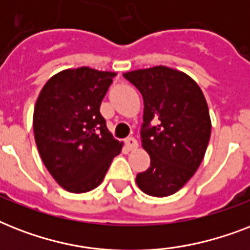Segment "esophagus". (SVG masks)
Here are the masks:
<instances>
[{
  "instance_id": "1",
  "label": "esophagus",
  "mask_w": 250,
  "mask_h": 250,
  "mask_svg": "<svg viewBox=\"0 0 250 250\" xmlns=\"http://www.w3.org/2000/svg\"><path fill=\"white\" fill-rule=\"evenodd\" d=\"M125 148H127V150H135V149L139 146L137 140L135 139V137H128V139H125Z\"/></svg>"
}]
</instances>
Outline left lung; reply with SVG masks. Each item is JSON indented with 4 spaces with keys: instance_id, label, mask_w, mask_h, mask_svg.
I'll use <instances>...</instances> for the list:
<instances>
[{
    "instance_id": "obj_1",
    "label": "left lung",
    "mask_w": 250,
    "mask_h": 250,
    "mask_svg": "<svg viewBox=\"0 0 250 250\" xmlns=\"http://www.w3.org/2000/svg\"><path fill=\"white\" fill-rule=\"evenodd\" d=\"M123 76L144 100L141 145L150 156V167L137 174V186L154 197L174 194L197 171L209 144L211 121L205 96L192 78L166 66Z\"/></svg>"
}]
</instances>
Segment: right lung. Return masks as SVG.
I'll return each instance as SVG.
<instances>
[{
    "label": "right lung",
    "instance_id": "right-lung-1",
    "mask_svg": "<svg viewBox=\"0 0 250 250\" xmlns=\"http://www.w3.org/2000/svg\"><path fill=\"white\" fill-rule=\"evenodd\" d=\"M115 72L68 68L46 82L33 111V133L45 167L63 189L84 193L101 184L122 150L100 106Z\"/></svg>",
    "mask_w": 250,
    "mask_h": 250
}]
</instances>
